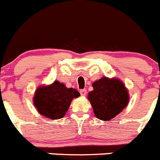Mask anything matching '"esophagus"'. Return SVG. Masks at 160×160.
Masks as SVG:
<instances>
[{"instance_id":"1","label":"esophagus","mask_w":160,"mask_h":160,"mask_svg":"<svg viewBox=\"0 0 160 160\" xmlns=\"http://www.w3.org/2000/svg\"><path fill=\"white\" fill-rule=\"evenodd\" d=\"M80 94H81V96H85L87 94V91L85 89L80 90Z\"/></svg>"}]
</instances>
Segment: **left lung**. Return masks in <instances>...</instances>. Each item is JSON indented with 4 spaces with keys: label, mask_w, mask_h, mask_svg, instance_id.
Instances as JSON below:
<instances>
[{
    "label": "left lung",
    "mask_w": 160,
    "mask_h": 160,
    "mask_svg": "<svg viewBox=\"0 0 160 160\" xmlns=\"http://www.w3.org/2000/svg\"><path fill=\"white\" fill-rule=\"evenodd\" d=\"M92 87L88 98L98 119L109 121L128 105L129 92L119 79L103 77L94 81Z\"/></svg>",
    "instance_id": "8db88e82"
}]
</instances>
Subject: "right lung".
Masks as SVG:
<instances>
[{"label": "right lung", "mask_w": 160, "mask_h": 160, "mask_svg": "<svg viewBox=\"0 0 160 160\" xmlns=\"http://www.w3.org/2000/svg\"><path fill=\"white\" fill-rule=\"evenodd\" d=\"M80 95L77 90L66 88L63 83L55 80L52 84L37 88L32 102L41 116L51 119H58L66 115L72 99Z\"/></svg>", "instance_id": "right-lung-1"}]
</instances>
